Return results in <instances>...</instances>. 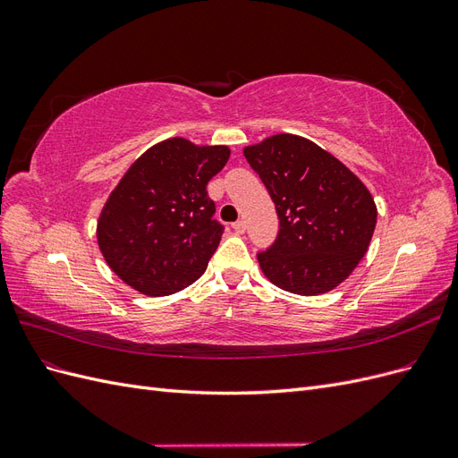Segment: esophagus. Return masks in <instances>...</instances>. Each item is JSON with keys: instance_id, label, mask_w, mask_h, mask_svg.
Listing matches in <instances>:
<instances>
[{"instance_id": "1", "label": "esophagus", "mask_w": 458, "mask_h": 458, "mask_svg": "<svg viewBox=\"0 0 458 458\" xmlns=\"http://www.w3.org/2000/svg\"><path fill=\"white\" fill-rule=\"evenodd\" d=\"M233 231L242 234V233L246 231V224H244V221H242V219H241V221H234V224H233Z\"/></svg>"}]
</instances>
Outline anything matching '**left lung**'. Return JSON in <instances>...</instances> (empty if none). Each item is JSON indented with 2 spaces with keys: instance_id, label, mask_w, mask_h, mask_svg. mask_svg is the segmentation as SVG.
I'll return each mask as SVG.
<instances>
[{
  "instance_id": "1",
  "label": "left lung",
  "mask_w": 458,
  "mask_h": 458,
  "mask_svg": "<svg viewBox=\"0 0 458 458\" xmlns=\"http://www.w3.org/2000/svg\"><path fill=\"white\" fill-rule=\"evenodd\" d=\"M279 216L275 242L258 254L267 279L288 293L317 296L357 267L377 227L369 189L345 165L298 135L279 133L244 148Z\"/></svg>"
}]
</instances>
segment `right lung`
<instances>
[{"mask_svg": "<svg viewBox=\"0 0 458 458\" xmlns=\"http://www.w3.org/2000/svg\"><path fill=\"white\" fill-rule=\"evenodd\" d=\"M231 150L182 137L150 147L110 192L97 241L120 279L147 296H168L195 283L219 246L224 225L206 185Z\"/></svg>", "mask_w": 458, "mask_h": 458, "instance_id": "1", "label": "right lung"}]
</instances>
